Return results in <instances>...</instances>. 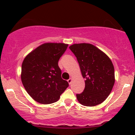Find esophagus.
<instances>
[{
    "label": "esophagus",
    "instance_id": "obj_1",
    "mask_svg": "<svg viewBox=\"0 0 135 135\" xmlns=\"http://www.w3.org/2000/svg\"><path fill=\"white\" fill-rule=\"evenodd\" d=\"M72 81H73V78H69V80H67L68 83H69V84H71Z\"/></svg>",
    "mask_w": 135,
    "mask_h": 135
}]
</instances>
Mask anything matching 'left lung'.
<instances>
[{
  "label": "left lung",
  "instance_id": "obj_1",
  "mask_svg": "<svg viewBox=\"0 0 135 135\" xmlns=\"http://www.w3.org/2000/svg\"><path fill=\"white\" fill-rule=\"evenodd\" d=\"M80 65L85 89L76 98L81 104L95 107L106 100L115 83L114 67L108 55L93 44H74L70 46Z\"/></svg>",
  "mask_w": 135,
  "mask_h": 135
}]
</instances>
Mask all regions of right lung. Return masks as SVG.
I'll return each instance as SVG.
<instances>
[{
    "mask_svg": "<svg viewBox=\"0 0 135 135\" xmlns=\"http://www.w3.org/2000/svg\"><path fill=\"white\" fill-rule=\"evenodd\" d=\"M69 44H42L29 53L21 65V79L28 95L39 103L57 102L69 86L61 78L58 61Z\"/></svg>",
    "mask_w": 135,
    "mask_h": 135,
    "instance_id": "right-lung-1",
    "label": "right lung"
}]
</instances>
